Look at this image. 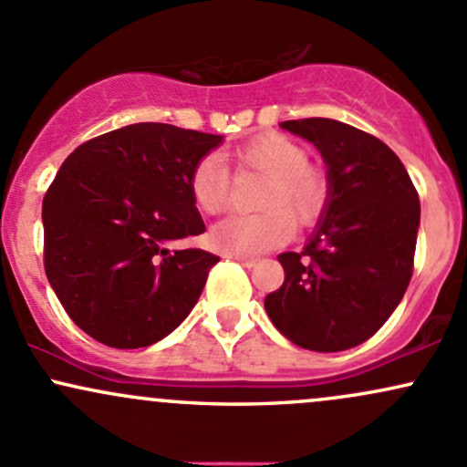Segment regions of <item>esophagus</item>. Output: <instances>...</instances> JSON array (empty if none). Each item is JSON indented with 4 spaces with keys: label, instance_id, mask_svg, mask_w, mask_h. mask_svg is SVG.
I'll list each match as a JSON object with an SVG mask.
<instances>
[{
    "label": "esophagus",
    "instance_id": "esophagus-1",
    "mask_svg": "<svg viewBox=\"0 0 467 467\" xmlns=\"http://www.w3.org/2000/svg\"><path fill=\"white\" fill-rule=\"evenodd\" d=\"M228 259H234V261H239V264H244V265H254L257 264V257H248V254H228Z\"/></svg>",
    "mask_w": 467,
    "mask_h": 467
}]
</instances>
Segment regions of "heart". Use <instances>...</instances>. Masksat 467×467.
Returning a JSON list of instances; mask_svg holds the SVG:
<instances>
[{"mask_svg":"<svg viewBox=\"0 0 467 467\" xmlns=\"http://www.w3.org/2000/svg\"><path fill=\"white\" fill-rule=\"evenodd\" d=\"M234 171L264 175L257 192V214H233L210 230V244L228 254H261L288 242L292 225L306 228L324 213L330 182L308 161V150L288 135L265 132L230 155ZM191 197L202 213L219 214L230 202V171L219 157H203L188 179Z\"/></svg>","mask_w":467,"mask_h":467,"instance_id":"obj_1","label":"heart"}]
</instances>
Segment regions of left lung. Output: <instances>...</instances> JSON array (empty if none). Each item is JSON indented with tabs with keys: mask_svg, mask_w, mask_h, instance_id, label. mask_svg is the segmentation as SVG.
<instances>
[{
	"mask_svg": "<svg viewBox=\"0 0 467 467\" xmlns=\"http://www.w3.org/2000/svg\"><path fill=\"white\" fill-rule=\"evenodd\" d=\"M281 128L319 148L330 197L308 245L279 254L285 279L265 312L299 348L350 350L386 324L412 279L417 188L401 159L355 126L310 117Z\"/></svg>",
	"mask_w": 467,
	"mask_h": 467,
	"instance_id": "8db88e82",
	"label": "left lung"
}]
</instances>
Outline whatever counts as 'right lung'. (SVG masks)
I'll return each mask as SVG.
<instances>
[{
  "instance_id": "right-lung-1",
  "label": "right lung",
  "mask_w": 467,
  "mask_h": 467,
  "mask_svg": "<svg viewBox=\"0 0 467 467\" xmlns=\"http://www.w3.org/2000/svg\"><path fill=\"white\" fill-rule=\"evenodd\" d=\"M222 135L171 124L124 126L77 146L46 191L44 268L86 335L132 350L191 315L219 257L168 250L206 230L188 188Z\"/></svg>"
}]
</instances>
